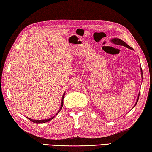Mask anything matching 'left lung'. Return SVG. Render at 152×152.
Segmentation results:
<instances>
[{
	"instance_id": "1",
	"label": "left lung",
	"mask_w": 152,
	"mask_h": 152,
	"mask_svg": "<svg viewBox=\"0 0 152 152\" xmlns=\"http://www.w3.org/2000/svg\"><path fill=\"white\" fill-rule=\"evenodd\" d=\"M112 43H114V44H115L119 45H123V46L126 47V48H128V49H132V50H134L133 49H132V48H131V47H130L127 44H126V43L124 42V41L121 40V39H119V38H113V39H112ZM141 74H142V69H141ZM139 94H140V93H139ZM139 94L137 99V101H136V103H135V104L134 107L136 105V104H137V102H138L139 97Z\"/></svg>"
}]
</instances>
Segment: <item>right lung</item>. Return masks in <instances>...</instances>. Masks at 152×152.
Segmentation results:
<instances>
[{
	"mask_svg": "<svg viewBox=\"0 0 152 152\" xmlns=\"http://www.w3.org/2000/svg\"><path fill=\"white\" fill-rule=\"evenodd\" d=\"M64 96H65V93L64 94V95H63V96H62V99H61V107H60V110H58V112H57L56 113V114L55 115H54V116H53V117H51V118H49V119H42V120H34V119H31V118H28V119H29L30 121H31L32 122H33V123H46V122H48V121H50L51 119H53V118H54V117H55L56 115H57V114L59 113L60 112V111L61 110V108H62V107H63V103H64Z\"/></svg>",
	"mask_w": 152,
	"mask_h": 152,
	"instance_id": "obj_1",
	"label": "right lung"
}]
</instances>
